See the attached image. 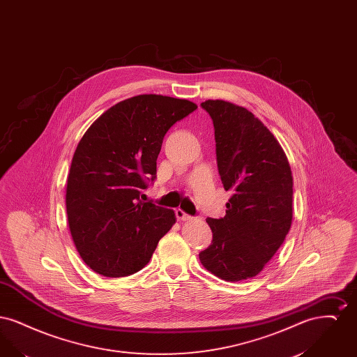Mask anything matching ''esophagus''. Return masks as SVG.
Returning a JSON list of instances; mask_svg holds the SVG:
<instances>
[{"mask_svg":"<svg viewBox=\"0 0 357 357\" xmlns=\"http://www.w3.org/2000/svg\"><path fill=\"white\" fill-rule=\"evenodd\" d=\"M175 215H176V220L178 221H190L192 217L191 215H188L186 214L183 210H181V208H176L175 210Z\"/></svg>","mask_w":357,"mask_h":357,"instance_id":"34e87169","label":"esophagus"}]
</instances>
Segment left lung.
Instances as JSON below:
<instances>
[{
	"label": "left lung",
	"instance_id": "1",
	"mask_svg": "<svg viewBox=\"0 0 357 357\" xmlns=\"http://www.w3.org/2000/svg\"><path fill=\"white\" fill-rule=\"evenodd\" d=\"M201 107L214 124L222 185L233 195L223 218L206 220L213 241L199 259L208 272L236 282L257 275L284 243L293 178L280 143L250 111L225 100Z\"/></svg>",
	"mask_w": 357,
	"mask_h": 357
}]
</instances>
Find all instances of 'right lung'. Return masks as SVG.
Wrapping results in <instances>:
<instances>
[{
    "label": "right lung",
    "instance_id": "add662e5",
    "mask_svg": "<svg viewBox=\"0 0 357 357\" xmlns=\"http://www.w3.org/2000/svg\"><path fill=\"white\" fill-rule=\"evenodd\" d=\"M198 107L185 99L139 95L115 104L82 137L67 181V215L85 264L105 277L143 269L175 223L174 210L143 202L171 127Z\"/></svg>",
    "mask_w": 357,
    "mask_h": 357
}]
</instances>
